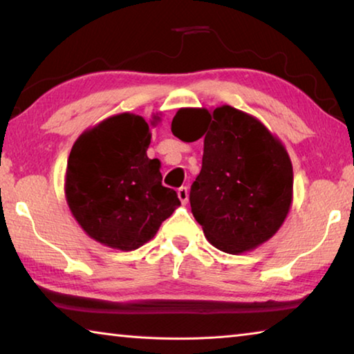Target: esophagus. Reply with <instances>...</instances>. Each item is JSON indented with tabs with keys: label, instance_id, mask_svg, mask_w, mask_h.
Wrapping results in <instances>:
<instances>
[{
	"label": "esophagus",
	"instance_id": "1",
	"mask_svg": "<svg viewBox=\"0 0 354 354\" xmlns=\"http://www.w3.org/2000/svg\"><path fill=\"white\" fill-rule=\"evenodd\" d=\"M178 198L181 200L183 205H185V203L189 201V189L185 187V185H183V187L178 189Z\"/></svg>",
	"mask_w": 354,
	"mask_h": 354
}]
</instances>
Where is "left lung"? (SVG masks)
I'll return each mask as SVG.
<instances>
[{"label":"left lung","instance_id":"1","mask_svg":"<svg viewBox=\"0 0 354 354\" xmlns=\"http://www.w3.org/2000/svg\"><path fill=\"white\" fill-rule=\"evenodd\" d=\"M171 133L183 142L205 137L190 206L215 248L245 253L277 234L293 198L292 162L277 136L227 104L214 111L183 107L173 117Z\"/></svg>","mask_w":354,"mask_h":354}]
</instances>
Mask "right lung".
I'll use <instances>...</instances> for the list:
<instances>
[{
    "mask_svg": "<svg viewBox=\"0 0 354 354\" xmlns=\"http://www.w3.org/2000/svg\"><path fill=\"white\" fill-rule=\"evenodd\" d=\"M149 142L145 118L123 112L84 131L71 148L65 198L77 225L101 245L137 250L181 206L162 185L159 160L147 156Z\"/></svg>",
    "mask_w": 354,
    "mask_h": 354,
    "instance_id": "right-lung-1",
    "label": "right lung"
}]
</instances>
